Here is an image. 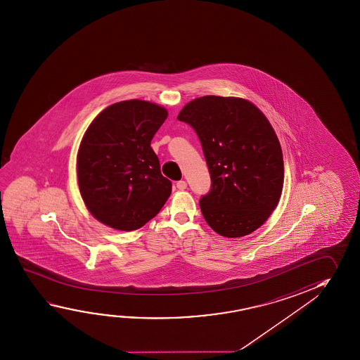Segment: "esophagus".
I'll return each mask as SVG.
<instances>
[{
	"label": "esophagus",
	"instance_id": "esophagus-1",
	"mask_svg": "<svg viewBox=\"0 0 360 360\" xmlns=\"http://www.w3.org/2000/svg\"><path fill=\"white\" fill-rule=\"evenodd\" d=\"M176 186H177V188L181 189V191L187 188V183H186V181H178V182L176 183Z\"/></svg>",
	"mask_w": 360,
	"mask_h": 360
}]
</instances>
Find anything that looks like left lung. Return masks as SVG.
<instances>
[{"instance_id": "1", "label": "left lung", "mask_w": 360, "mask_h": 360, "mask_svg": "<svg viewBox=\"0 0 360 360\" xmlns=\"http://www.w3.org/2000/svg\"><path fill=\"white\" fill-rule=\"evenodd\" d=\"M178 120L195 129L211 176L200 200L208 226L221 236L257 230L276 208L283 184V152L271 124L250 101L202 96Z\"/></svg>"}]
</instances>
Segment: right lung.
Segmentation results:
<instances>
[{"instance_id": "obj_1", "label": "right lung", "mask_w": 360, "mask_h": 360, "mask_svg": "<svg viewBox=\"0 0 360 360\" xmlns=\"http://www.w3.org/2000/svg\"><path fill=\"white\" fill-rule=\"evenodd\" d=\"M165 108L143 101L108 106L89 125L77 152V182L89 211L115 230L150 221L171 195L150 147L165 123Z\"/></svg>"}]
</instances>
